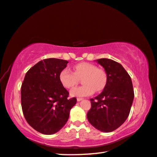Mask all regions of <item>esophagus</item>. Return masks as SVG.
<instances>
[{
    "mask_svg": "<svg viewBox=\"0 0 157 157\" xmlns=\"http://www.w3.org/2000/svg\"><path fill=\"white\" fill-rule=\"evenodd\" d=\"M82 100H83L82 98H77V101H81Z\"/></svg>",
    "mask_w": 157,
    "mask_h": 157,
    "instance_id": "1",
    "label": "esophagus"
}]
</instances>
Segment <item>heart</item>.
Segmentation results:
<instances>
[{
	"label": "heart",
	"instance_id": "b5f03b06",
	"mask_svg": "<svg viewBox=\"0 0 157 157\" xmlns=\"http://www.w3.org/2000/svg\"><path fill=\"white\" fill-rule=\"evenodd\" d=\"M59 81L64 87L71 89L82 79V86H77L70 91L73 97L88 96L94 91H101L107 84V75L103 70L89 63H80L75 66V71L68 68H63L59 75Z\"/></svg>",
	"mask_w": 157,
	"mask_h": 157
}]
</instances>
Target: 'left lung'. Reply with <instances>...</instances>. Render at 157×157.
Instances as JSON below:
<instances>
[{
	"label": "left lung",
	"mask_w": 157,
	"mask_h": 157,
	"mask_svg": "<svg viewBox=\"0 0 157 157\" xmlns=\"http://www.w3.org/2000/svg\"><path fill=\"white\" fill-rule=\"evenodd\" d=\"M105 69L107 84L103 91L91 98L87 119L103 132H111L123 124L130 113L134 98L131 78L124 67L112 59H97Z\"/></svg>",
	"instance_id": "left-lung-1"
}]
</instances>
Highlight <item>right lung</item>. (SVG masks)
<instances>
[{
    "label": "right lung",
    "mask_w": 157,
    "mask_h": 157,
    "mask_svg": "<svg viewBox=\"0 0 157 157\" xmlns=\"http://www.w3.org/2000/svg\"><path fill=\"white\" fill-rule=\"evenodd\" d=\"M68 61L46 59L30 68L21 88V108L30 126L38 132L52 135L60 130L77 103L59 81L60 72Z\"/></svg>",
    "instance_id": "add662e5"
}]
</instances>
